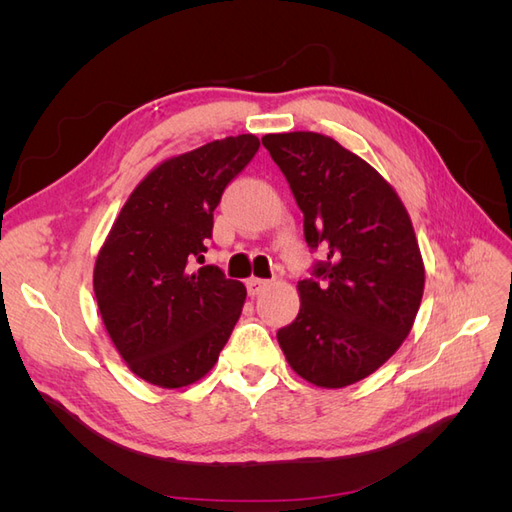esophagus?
Masks as SVG:
<instances>
[{"mask_svg":"<svg viewBox=\"0 0 512 512\" xmlns=\"http://www.w3.org/2000/svg\"><path fill=\"white\" fill-rule=\"evenodd\" d=\"M269 286V280H262V277H250L247 280V292H250V297H256L262 290Z\"/></svg>","mask_w":512,"mask_h":512,"instance_id":"obj_1","label":"esophagus"}]
</instances>
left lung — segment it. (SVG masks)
<instances>
[{"label": "left lung", "instance_id": "obj_1", "mask_svg": "<svg viewBox=\"0 0 512 512\" xmlns=\"http://www.w3.org/2000/svg\"><path fill=\"white\" fill-rule=\"evenodd\" d=\"M327 258L299 282L301 309L277 331L288 365L322 389L382 367L408 337L425 288L410 215L374 166L318 132L262 136Z\"/></svg>", "mask_w": 512, "mask_h": 512}]
</instances>
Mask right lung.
Wrapping results in <instances>:
<instances>
[{
  "label": "right lung",
  "instance_id": "1",
  "mask_svg": "<svg viewBox=\"0 0 512 512\" xmlns=\"http://www.w3.org/2000/svg\"><path fill=\"white\" fill-rule=\"evenodd\" d=\"M254 134L168 158L136 185L108 232L94 292L108 337L138 378L181 389L209 374L235 329L245 286L203 262L226 185L256 156Z\"/></svg>",
  "mask_w": 512,
  "mask_h": 512
}]
</instances>
